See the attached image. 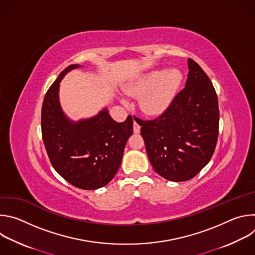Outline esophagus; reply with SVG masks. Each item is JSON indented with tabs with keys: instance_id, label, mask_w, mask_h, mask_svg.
Masks as SVG:
<instances>
[{
	"instance_id": "34e87169",
	"label": "esophagus",
	"mask_w": 255,
	"mask_h": 255,
	"mask_svg": "<svg viewBox=\"0 0 255 255\" xmlns=\"http://www.w3.org/2000/svg\"><path fill=\"white\" fill-rule=\"evenodd\" d=\"M133 131L136 134H138L140 132V126H139V124L136 121H134V123H133Z\"/></svg>"
}]
</instances>
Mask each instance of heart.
Instances as JSON below:
<instances>
[{"label": "heart", "instance_id": "b5f03b06", "mask_svg": "<svg viewBox=\"0 0 255 255\" xmlns=\"http://www.w3.org/2000/svg\"><path fill=\"white\" fill-rule=\"evenodd\" d=\"M181 74L176 68L155 69L143 76L126 89L133 97H141L140 107L151 116L162 114L171 104L181 82Z\"/></svg>", "mask_w": 255, "mask_h": 255}]
</instances>
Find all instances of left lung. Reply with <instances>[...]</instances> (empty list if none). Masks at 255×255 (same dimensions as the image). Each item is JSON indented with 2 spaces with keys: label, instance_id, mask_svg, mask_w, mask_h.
Masks as SVG:
<instances>
[{
  "label": "left lung",
  "instance_id": "8db88e82",
  "mask_svg": "<svg viewBox=\"0 0 255 255\" xmlns=\"http://www.w3.org/2000/svg\"><path fill=\"white\" fill-rule=\"evenodd\" d=\"M186 87L158 118L139 120L153 169L171 181L196 176L210 161L219 132V107L213 84L202 67L188 59Z\"/></svg>",
  "mask_w": 255,
  "mask_h": 255
}]
</instances>
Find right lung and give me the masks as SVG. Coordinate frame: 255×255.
<instances>
[{"label":"right lung","instance_id":"1","mask_svg":"<svg viewBox=\"0 0 255 255\" xmlns=\"http://www.w3.org/2000/svg\"><path fill=\"white\" fill-rule=\"evenodd\" d=\"M80 67L67 66L47 91L41 111L42 138L52 166L66 181L82 190H97L117 173L133 133V119L128 116L118 123L107 107L94 117L69 119L60 106V82L67 72Z\"/></svg>","mask_w":255,"mask_h":255}]
</instances>
